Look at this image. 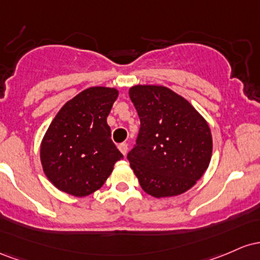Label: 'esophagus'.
Instances as JSON below:
<instances>
[{
    "label": "esophagus",
    "instance_id": "obj_1",
    "mask_svg": "<svg viewBox=\"0 0 260 260\" xmlns=\"http://www.w3.org/2000/svg\"><path fill=\"white\" fill-rule=\"evenodd\" d=\"M118 148L120 150V152L124 154V156L127 153V144H125V142H122V144H119Z\"/></svg>",
    "mask_w": 260,
    "mask_h": 260
}]
</instances>
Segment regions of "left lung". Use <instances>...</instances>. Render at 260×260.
I'll return each instance as SVG.
<instances>
[{"mask_svg":"<svg viewBox=\"0 0 260 260\" xmlns=\"http://www.w3.org/2000/svg\"><path fill=\"white\" fill-rule=\"evenodd\" d=\"M129 95L140 130L127 159L140 185L154 198L184 193L209 167L212 138L208 122L167 87L139 84Z\"/></svg>","mask_w":260,"mask_h":260,"instance_id":"left-lung-1","label":"left lung"}]
</instances>
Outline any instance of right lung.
<instances>
[{
  "label": "right lung",
  "mask_w": 260,
  "mask_h": 260,
  "mask_svg": "<svg viewBox=\"0 0 260 260\" xmlns=\"http://www.w3.org/2000/svg\"><path fill=\"white\" fill-rule=\"evenodd\" d=\"M118 91L91 87L78 93L51 121L40 147L44 173L60 190L87 197L106 183L124 158L107 124Z\"/></svg>",
  "instance_id": "right-lung-1"
}]
</instances>
